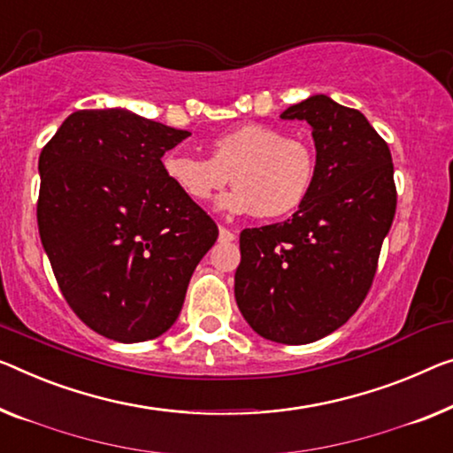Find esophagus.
Segmentation results:
<instances>
[{
	"instance_id": "1",
	"label": "esophagus",
	"mask_w": 453,
	"mask_h": 453,
	"mask_svg": "<svg viewBox=\"0 0 453 453\" xmlns=\"http://www.w3.org/2000/svg\"><path fill=\"white\" fill-rule=\"evenodd\" d=\"M235 240V234L227 227H219V242L221 244H229V242Z\"/></svg>"
}]
</instances>
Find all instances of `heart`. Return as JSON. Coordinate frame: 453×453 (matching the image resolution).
Returning a JSON list of instances; mask_svg holds the SVG:
<instances>
[{
  "label": "heart",
  "instance_id": "1",
  "mask_svg": "<svg viewBox=\"0 0 453 453\" xmlns=\"http://www.w3.org/2000/svg\"><path fill=\"white\" fill-rule=\"evenodd\" d=\"M162 171L177 191L205 205L232 179L235 188L219 201L232 213L276 219L295 211L311 191L315 157L307 142L274 127L244 124L209 142V158L168 152Z\"/></svg>",
  "mask_w": 453,
  "mask_h": 453
}]
</instances>
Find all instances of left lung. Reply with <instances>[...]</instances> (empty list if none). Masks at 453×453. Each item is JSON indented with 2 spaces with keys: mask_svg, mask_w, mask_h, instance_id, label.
Instances as JSON below:
<instances>
[{
  "mask_svg": "<svg viewBox=\"0 0 453 453\" xmlns=\"http://www.w3.org/2000/svg\"><path fill=\"white\" fill-rule=\"evenodd\" d=\"M280 118L313 127L315 179L291 219L240 234L234 293L256 334L301 346L342 327L366 299L396 187L388 144L357 110L313 96Z\"/></svg>",
  "mask_w": 453,
  "mask_h": 453,
  "instance_id": "8db88e82",
  "label": "left lung"
}]
</instances>
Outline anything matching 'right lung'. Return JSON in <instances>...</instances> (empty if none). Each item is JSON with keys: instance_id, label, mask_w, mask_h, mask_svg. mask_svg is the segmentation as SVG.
Returning <instances> with one entry per match:
<instances>
[{"instance_id": "right-lung-1", "label": "right lung", "mask_w": 453, "mask_h": 453, "mask_svg": "<svg viewBox=\"0 0 453 453\" xmlns=\"http://www.w3.org/2000/svg\"><path fill=\"white\" fill-rule=\"evenodd\" d=\"M191 136L126 110H79L38 160V232L65 301L113 342L177 321L219 229L177 191L162 157Z\"/></svg>"}]
</instances>
